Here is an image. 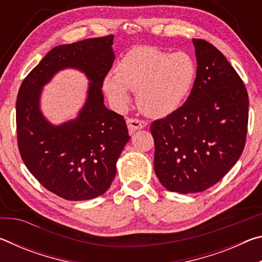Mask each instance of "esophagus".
Here are the masks:
<instances>
[{
    "label": "esophagus",
    "instance_id": "34e87169",
    "mask_svg": "<svg viewBox=\"0 0 262 262\" xmlns=\"http://www.w3.org/2000/svg\"><path fill=\"white\" fill-rule=\"evenodd\" d=\"M127 127L130 132L139 130V129H142V128L147 127V121L140 120V119H136V118H128Z\"/></svg>",
    "mask_w": 262,
    "mask_h": 262
}]
</instances>
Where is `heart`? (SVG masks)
<instances>
[{"instance_id": "heart-1", "label": "heart", "mask_w": 262, "mask_h": 262, "mask_svg": "<svg viewBox=\"0 0 262 262\" xmlns=\"http://www.w3.org/2000/svg\"><path fill=\"white\" fill-rule=\"evenodd\" d=\"M198 67L186 52H164L154 47H135L121 57L117 73L104 79V90L117 108H125L129 90L143 112L163 118L187 99L196 79Z\"/></svg>"}]
</instances>
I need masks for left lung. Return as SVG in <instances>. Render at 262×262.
Instances as JSON below:
<instances>
[{"instance_id": "8db88e82", "label": "left lung", "mask_w": 262, "mask_h": 262, "mask_svg": "<svg viewBox=\"0 0 262 262\" xmlns=\"http://www.w3.org/2000/svg\"><path fill=\"white\" fill-rule=\"evenodd\" d=\"M196 79L185 104L150 127L154 167L170 192L199 193L228 173L243 154L248 95L225 56L203 39H193Z\"/></svg>"}]
</instances>
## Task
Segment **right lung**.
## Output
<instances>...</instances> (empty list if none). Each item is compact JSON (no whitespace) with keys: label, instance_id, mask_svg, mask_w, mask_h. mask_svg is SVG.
<instances>
[{"label":"right lung","instance_id":"1","mask_svg":"<svg viewBox=\"0 0 262 262\" xmlns=\"http://www.w3.org/2000/svg\"><path fill=\"white\" fill-rule=\"evenodd\" d=\"M113 35L56 46L31 70L16 101L20 157L35 179L64 200L103 195L117 173V161L130 136L122 115L105 107L101 91L112 68ZM76 68L91 79L86 105L75 121L53 126L38 108L41 89L55 72Z\"/></svg>","mask_w":262,"mask_h":262}]
</instances>
